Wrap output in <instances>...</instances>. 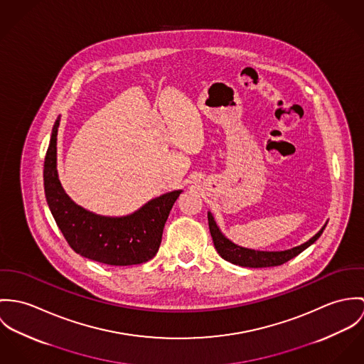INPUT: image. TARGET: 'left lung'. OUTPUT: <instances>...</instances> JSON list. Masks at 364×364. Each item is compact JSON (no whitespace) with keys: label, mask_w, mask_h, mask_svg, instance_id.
<instances>
[{"label":"left lung","mask_w":364,"mask_h":364,"mask_svg":"<svg viewBox=\"0 0 364 364\" xmlns=\"http://www.w3.org/2000/svg\"><path fill=\"white\" fill-rule=\"evenodd\" d=\"M208 223H209V232H210V236L213 240V245H215L218 254L223 259H226L232 264L240 265V267H247V268H267V267L282 265L289 259L299 255L300 252H303L311 244L317 242L318 237L323 235V229L328 222H325L323 228L307 242H304L300 245H296V247H291V248H287V250H279V251L255 250V248L242 247V245L232 242L219 229V226L210 212H208Z\"/></svg>","instance_id":"obj_1"}]
</instances>
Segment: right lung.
I'll return each mask as SVG.
<instances>
[{
    "label": "right lung",
    "instance_id": "right-lung-1",
    "mask_svg": "<svg viewBox=\"0 0 364 364\" xmlns=\"http://www.w3.org/2000/svg\"><path fill=\"white\" fill-rule=\"evenodd\" d=\"M61 116L53 125L44 159V193L57 226L71 248L82 257L116 267L152 259L162 242L163 228L183 190H174L144 203L124 216H105L73 201L57 170V134Z\"/></svg>",
    "mask_w": 364,
    "mask_h": 364
}]
</instances>
